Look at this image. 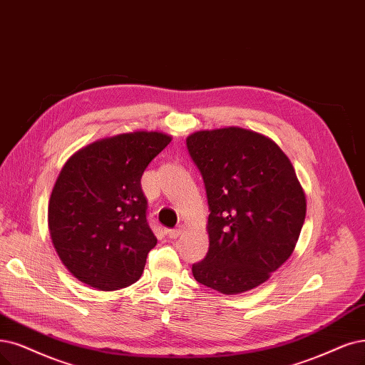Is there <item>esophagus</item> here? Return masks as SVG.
I'll return each instance as SVG.
<instances>
[{"instance_id": "1", "label": "esophagus", "mask_w": 365, "mask_h": 365, "mask_svg": "<svg viewBox=\"0 0 365 365\" xmlns=\"http://www.w3.org/2000/svg\"><path fill=\"white\" fill-rule=\"evenodd\" d=\"M185 232V227L183 225H179L178 228H173V230H168L167 232V236L170 239H178L179 236H182V233Z\"/></svg>"}]
</instances>
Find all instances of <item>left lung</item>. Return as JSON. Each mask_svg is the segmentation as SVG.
Wrapping results in <instances>:
<instances>
[{
  "label": "left lung",
  "instance_id": "8db88e82",
  "mask_svg": "<svg viewBox=\"0 0 365 365\" xmlns=\"http://www.w3.org/2000/svg\"><path fill=\"white\" fill-rule=\"evenodd\" d=\"M209 205V251L192 264L200 284L224 294L257 287L294 250L307 201L286 153L244 128L198 130L186 138Z\"/></svg>",
  "mask_w": 365,
  "mask_h": 365
}]
</instances>
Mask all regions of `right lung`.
<instances>
[{
    "label": "right lung",
    "instance_id": "add662e5",
    "mask_svg": "<svg viewBox=\"0 0 365 365\" xmlns=\"http://www.w3.org/2000/svg\"><path fill=\"white\" fill-rule=\"evenodd\" d=\"M170 141L162 132L120 133L83 147L61 168L48 227L61 263L81 282L111 292L140 279L158 242L141 178Z\"/></svg>",
    "mask_w": 365,
    "mask_h": 365
}]
</instances>
